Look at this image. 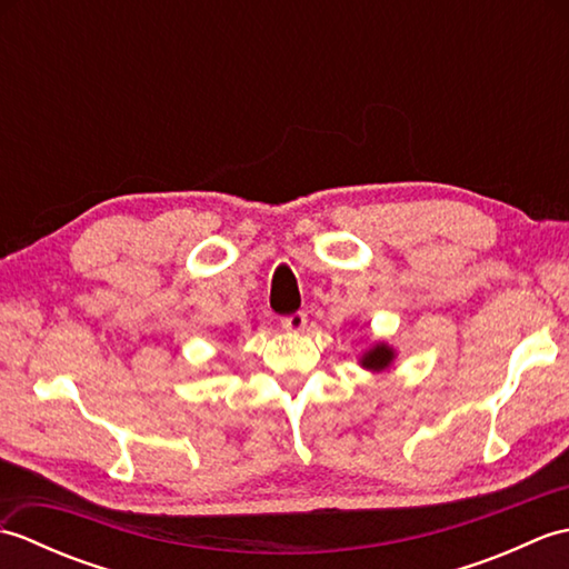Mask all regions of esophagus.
<instances>
[{
	"instance_id": "34e87169",
	"label": "esophagus",
	"mask_w": 569,
	"mask_h": 569,
	"mask_svg": "<svg viewBox=\"0 0 569 569\" xmlns=\"http://www.w3.org/2000/svg\"><path fill=\"white\" fill-rule=\"evenodd\" d=\"M306 322H308V318H306V312H293V316H286L283 320H281V325L283 328L288 330V332H303L306 330Z\"/></svg>"
}]
</instances>
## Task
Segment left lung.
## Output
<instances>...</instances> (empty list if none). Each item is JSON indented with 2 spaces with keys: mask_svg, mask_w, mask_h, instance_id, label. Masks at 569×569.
Listing matches in <instances>:
<instances>
[{
  "mask_svg": "<svg viewBox=\"0 0 569 569\" xmlns=\"http://www.w3.org/2000/svg\"><path fill=\"white\" fill-rule=\"evenodd\" d=\"M393 357H396V352H393V349H391L389 345L377 342L373 347H369L365 355H361L359 365L365 367V369H369V371H383V369L391 367Z\"/></svg>",
  "mask_w": 569,
  "mask_h": 569,
  "instance_id": "left-lung-1",
  "label": "left lung"
}]
</instances>
